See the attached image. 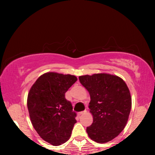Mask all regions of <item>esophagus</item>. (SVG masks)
I'll list each match as a JSON object with an SVG mask.
<instances>
[{"mask_svg":"<svg viewBox=\"0 0 155 155\" xmlns=\"http://www.w3.org/2000/svg\"><path fill=\"white\" fill-rule=\"evenodd\" d=\"M84 113H86V111L80 112V113H78V115H79V116H82V115H83V114H84Z\"/></svg>","mask_w":155,"mask_h":155,"instance_id":"esophagus-1","label":"esophagus"}]
</instances>
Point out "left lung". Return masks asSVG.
I'll return each instance as SVG.
<instances>
[{
  "instance_id": "8db88e82",
  "label": "left lung",
  "mask_w": 155,
  "mask_h": 155,
  "mask_svg": "<svg viewBox=\"0 0 155 155\" xmlns=\"http://www.w3.org/2000/svg\"><path fill=\"white\" fill-rule=\"evenodd\" d=\"M79 80L90 95L93 123L87 128L92 140L106 143L117 137L128 122L132 99L124 80L107 73L82 75Z\"/></svg>"
}]
</instances>
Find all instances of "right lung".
I'll list each match as a JSON object with an SVG mask.
<instances>
[{"label":"right lung","mask_w":155,"mask_h":155,"mask_svg":"<svg viewBox=\"0 0 155 155\" xmlns=\"http://www.w3.org/2000/svg\"><path fill=\"white\" fill-rule=\"evenodd\" d=\"M75 75L49 72L31 86L27 108L33 127L44 140L54 146L68 140L76 122V113L65 93L77 81Z\"/></svg>","instance_id":"1"}]
</instances>
